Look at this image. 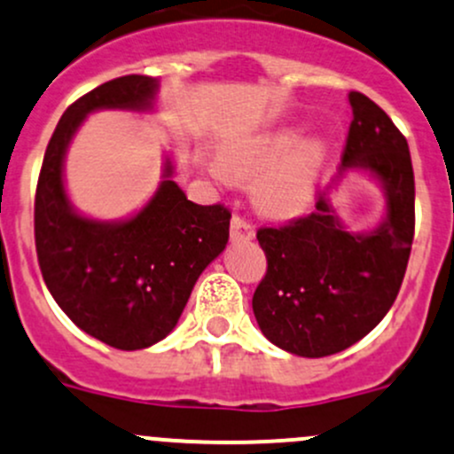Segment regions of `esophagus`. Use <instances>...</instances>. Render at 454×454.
Wrapping results in <instances>:
<instances>
[{"label":"esophagus","instance_id":"1","mask_svg":"<svg viewBox=\"0 0 454 454\" xmlns=\"http://www.w3.org/2000/svg\"><path fill=\"white\" fill-rule=\"evenodd\" d=\"M231 239L232 241H250L254 239V226L241 215H232L231 219Z\"/></svg>","mask_w":454,"mask_h":454}]
</instances>
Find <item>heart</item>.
Here are the masks:
<instances>
[{
  "mask_svg": "<svg viewBox=\"0 0 454 454\" xmlns=\"http://www.w3.org/2000/svg\"><path fill=\"white\" fill-rule=\"evenodd\" d=\"M298 130L285 128L256 137L226 154V163L235 174L252 176L266 169L256 180L254 198L267 213H295L313 195L324 163V147L317 141L298 143Z\"/></svg>",
  "mask_w": 454,
  "mask_h": 454,
  "instance_id": "b5f03b06",
  "label": "heart"
}]
</instances>
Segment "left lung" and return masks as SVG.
Returning a JSON list of instances; mask_svg holds the SVG:
<instances>
[{
    "label": "left lung",
    "instance_id": "left-lung-1",
    "mask_svg": "<svg viewBox=\"0 0 454 454\" xmlns=\"http://www.w3.org/2000/svg\"><path fill=\"white\" fill-rule=\"evenodd\" d=\"M352 121L341 169H370L387 191V219L370 235H352L315 195V211L256 239L267 271L252 298L261 331L298 356H328L364 340L387 315L403 285L416 232V180L407 139L389 114L350 90Z\"/></svg>",
    "mask_w": 454,
    "mask_h": 454
}]
</instances>
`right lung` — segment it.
I'll use <instances>...</instances> for the list:
<instances>
[{
	"label": "right lung",
	"mask_w": 454,
	"mask_h": 454,
	"mask_svg": "<svg viewBox=\"0 0 454 454\" xmlns=\"http://www.w3.org/2000/svg\"><path fill=\"white\" fill-rule=\"evenodd\" d=\"M154 90L150 75H121L75 99L47 143L35 195L36 256L47 289L75 326L117 350H141L169 335L231 228L223 204L191 202L174 180L128 222L102 223L71 211L63 159L82 119L98 108H147Z\"/></svg>",
	"instance_id": "right-lung-1"
}]
</instances>
